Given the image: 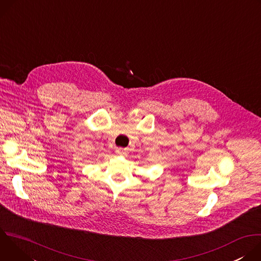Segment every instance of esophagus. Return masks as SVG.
<instances>
[{
    "mask_svg": "<svg viewBox=\"0 0 261 261\" xmlns=\"http://www.w3.org/2000/svg\"><path fill=\"white\" fill-rule=\"evenodd\" d=\"M117 153H118V154H124V150H123L122 147H118V148H117Z\"/></svg>",
    "mask_w": 261,
    "mask_h": 261,
    "instance_id": "obj_1",
    "label": "esophagus"
}]
</instances>
